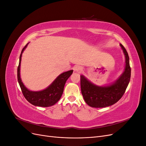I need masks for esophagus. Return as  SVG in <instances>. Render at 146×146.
Listing matches in <instances>:
<instances>
[{
	"label": "esophagus",
	"instance_id": "esophagus-1",
	"mask_svg": "<svg viewBox=\"0 0 146 146\" xmlns=\"http://www.w3.org/2000/svg\"><path fill=\"white\" fill-rule=\"evenodd\" d=\"M75 71H76L77 72H81L83 70V68L81 66H79V65H77L75 66V68H74Z\"/></svg>",
	"mask_w": 146,
	"mask_h": 146
}]
</instances>
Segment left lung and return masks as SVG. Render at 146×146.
I'll return each instance as SVG.
<instances>
[{
  "mask_svg": "<svg viewBox=\"0 0 146 146\" xmlns=\"http://www.w3.org/2000/svg\"><path fill=\"white\" fill-rule=\"evenodd\" d=\"M120 46L125 55V65L122 74L114 82L105 86H98L84 76H80V86L85 102L91 107L104 108L116 104L119 100L130 82L131 68L128 53L121 44Z\"/></svg>",
  "mask_w": 146,
  "mask_h": 146,
  "instance_id": "left-lung-1",
  "label": "left lung"
}]
</instances>
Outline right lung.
<instances>
[{"mask_svg": "<svg viewBox=\"0 0 146 146\" xmlns=\"http://www.w3.org/2000/svg\"><path fill=\"white\" fill-rule=\"evenodd\" d=\"M28 44L29 43H27L23 48L20 55L19 63L18 68H17V80H18L24 96L30 104L35 106H38V107H50V106L55 105L60 99L63 94L65 83L68 78L71 76L73 70H70L60 74L55 79L54 81L44 90L38 91L29 90L24 85L20 76L22 55Z\"/></svg>", "mask_w": 146, "mask_h": 146, "instance_id": "obj_1", "label": "right lung"}]
</instances>
